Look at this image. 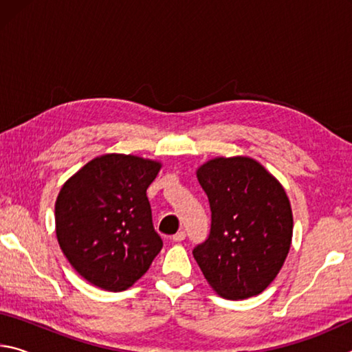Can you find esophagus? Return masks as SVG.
<instances>
[{"label":"esophagus","instance_id":"obj_1","mask_svg":"<svg viewBox=\"0 0 352 352\" xmlns=\"http://www.w3.org/2000/svg\"><path fill=\"white\" fill-rule=\"evenodd\" d=\"M184 239H186V233H184L183 230L178 231L177 234L172 236V241H174V242H182V241H184Z\"/></svg>","mask_w":352,"mask_h":352}]
</instances>
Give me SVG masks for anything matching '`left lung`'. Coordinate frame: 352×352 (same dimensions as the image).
Segmentation results:
<instances>
[{
    "instance_id": "1",
    "label": "left lung",
    "mask_w": 352,
    "mask_h": 352,
    "mask_svg": "<svg viewBox=\"0 0 352 352\" xmlns=\"http://www.w3.org/2000/svg\"><path fill=\"white\" fill-rule=\"evenodd\" d=\"M211 208V230L192 254L226 300L261 294L287 258L294 217L284 188L247 157L214 158L197 170Z\"/></svg>"
}]
</instances>
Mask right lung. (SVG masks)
<instances>
[{
	"label": "right lung",
	"instance_id": "obj_1",
	"mask_svg": "<svg viewBox=\"0 0 352 352\" xmlns=\"http://www.w3.org/2000/svg\"><path fill=\"white\" fill-rule=\"evenodd\" d=\"M160 168L151 160L109 153L91 160L62 186L56 234L69 264L88 283L126 290L163 248L146 194Z\"/></svg>",
	"mask_w": 352,
	"mask_h": 352
}]
</instances>
